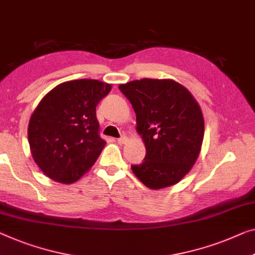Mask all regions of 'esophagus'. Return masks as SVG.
<instances>
[{
    "instance_id": "obj_1",
    "label": "esophagus",
    "mask_w": 255,
    "mask_h": 255,
    "mask_svg": "<svg viewBox=\"0 0 255 255\" xmlns=\"http://www.w3.org/2000/svg\"><path fill=\"white\" fill-rule=\"evenodd\" d=\"M127 140H128V138H127V136H125V135H123V136H121V137H120V138H118V139H117V142H118V143H119V144H125V143H126V142H127Z\"/></svg>"
}]
</instances>
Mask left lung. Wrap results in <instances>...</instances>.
I'll list each match as a JSON object with an SVG mask.
<instances>
[{"instance_id": "obj_1", "label": "left lung", "mask_w": 255, "mask_h": 255, "mask_svg": "<svg viewBox=\"0 0 255 255\" xmlns=\"http://www.w3.org/2000/svg\"><path fill=\"white\" fill-rule=\"evenodd\" d=\"M136 115V131L146 154L131 166L135 176L152 190L180 182L199 157L205 123L192 94L172 79H142L119 86Z\"/></svg>"}]
</instances>
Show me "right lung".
I'll return each mask as SVG.
<instances>
[{
    "instance_id": "add662e5",
    "label": "right lung",
    "mask_w": 255,
    "mask_h": 255,
    "mask_svg": "<svg viewBox=\"0 0 255 255\" xmlns=\"http://www.w3.org/2000/svg\"><path fill=\"white\" fill-rule=\"evenodd\" d=\"M110 83L80 79L60 83L40 101L28 123L30 153L49 178L71 184L96 162L106 142L98 135L96 106Z\"/></svg>"
}]
</instances>
